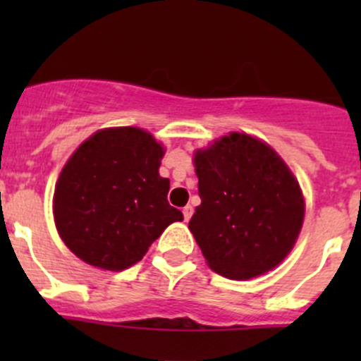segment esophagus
<instances>
[{
    "label": "esophagus",
    "instance_id": "obj_1",
    "mask_svg": "<svg viewBox=\"0 0 361 361\" xmlns=\"http://www.w3.org/2000/svg\"><path fill=\"white\" fill-rule=\"evenodd\" d=\"M192 213H194V207L188 204V206L183 207V216H185V221H188L192 218Z\"/></svg>",
    "mask_w": 361,
    "mask_h": 361
}]
</instances>
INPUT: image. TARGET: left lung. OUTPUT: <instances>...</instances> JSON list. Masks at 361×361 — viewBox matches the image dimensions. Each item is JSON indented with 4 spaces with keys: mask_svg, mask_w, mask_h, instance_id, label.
Here are the masks:
<instances>
[{
    "mask_svg": "<svg viewBox=\"0 0 361 361\" xmlns=\"http://www.w3.org/2000/svg\"><path fill=\"white\" fill-rule=\"evenodd\" d=\"M201 206L188 228L207 265L228 279L271 271L293 248L304 197L288 169L267 143L231 133L195 152Z\"/></svg>",
    "mask_w": 361,
    "mask_h": 361,
    "instance_id": "obj_1",
    "label": "left lung"
}]
</instances>
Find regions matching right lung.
Instances as JSON below:
<instances>
[{
  "mask_svg": "<svg viewBox=\"0 0 361 361\" xmlns=\"http://www.w3.org/2000/svg\"><path fill=\"white\" fill-rule=\"evenodd\" d=\"M162 145L137 127H110L83 141L59 174L54 218L61 239L83 262L123 271L183 213L167 202L159 174Z\"/></svg>",
  "mask_w": 361,
  "mask_h": 361,
  "instance_id": "right-lung-1",
  "label": "right lung"
}]
</instances>
